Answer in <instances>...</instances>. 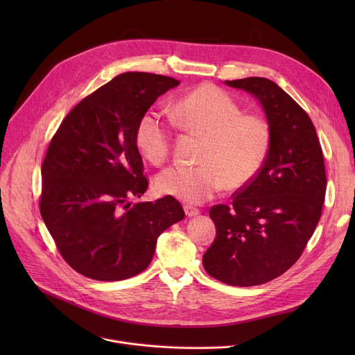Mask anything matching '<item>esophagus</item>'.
Returning <instances> with one entry per match:
<instances>
[{
    "label": "esophagus",
    "mask_w": 355,
    "mask_h": 355,
    "mask_svg": "<svg viewBox=\"0 0 355 355\" xmlns=\"http://www.w3.org/2000/svg\"><path fill=\"white\" fill-rule=\"evenodd\" d=\"M184 211H185V214H187L189 217H194V216H197L198 213H200V210L198 209H196V207H193V206H184Z\"/></svg>",
    "instance_id": "1"
}]
</instances>
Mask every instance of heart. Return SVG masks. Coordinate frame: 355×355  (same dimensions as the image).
I'll return each instance as SVG.
<instances>
[{"label": "heart", "instance_id": "heart-1", "mask_svg": "<svg viewBox=\"0 0 355 355\" xmlns=\"http://www.w3.org/2000/svg\"><path fill=\"white\" fill-rule=\"evenodd\" d=\"M184 132L204 137L198 165H174L155 180L161 194L200 204L226 185L236 191L259 175L269 155L272 129L266 118L241 114L240 103L220 87L204 83L185 93L171 110ZM173 130L161 115L146 110L135 128V144L145 159L164 164L171 153Z\"/></svg>", "mask_w": 355, "mask_h": 355}]
</instances>
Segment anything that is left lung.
I'll use <instances>...</instances> for the list:
<instances>
[{
	"label": "left lung",
	"mask_w": 355,
	"mask_h": 355,
	"mask_svg": "<svg viewBox=\"0 0 355 355\" xmlns=\"http://www.w3.org/2000/svg\"><path fill=\"white\" fill-rule=\"evenodd\" d=\"M262 103L272 145L259 175L210 209L216 239L202 266L233 286L266 284L301 257L318 225L327 190L322 148L306 112L265 78L226 80Z\"/></svg>",
	"instance_id": "left-lung-1"
}]
</instances>
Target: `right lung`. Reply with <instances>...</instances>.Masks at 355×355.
<instances>
[{
	"label": "right lung",
	"mask_w": 355,
	"mask_h": 355,
	"mask_svg": "<svg viewBox=\"0 0 355 355\" xmlns=\"http://www.w3.org/2000/svg\"><path fill=\"white\" fill-rule=\"evenodd\" d=\"M178 80L119 74L74 106L42 165L40 213L67 265L95 281H122L151 263L158 236L184 218L171 196L137 202L148 189L135 128Z\"/></svg>",
	"instance_id": "obj_1"
}]
</instances>
